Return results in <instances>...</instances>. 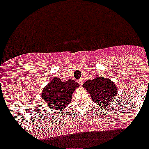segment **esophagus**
Listing matches in <instances>:
<instances>
[{
  "instance_id": "1",
  "label": "esophagus",
  "mask_w": 149,
  "mask_h": 149,
  "mask_svg": "<svg viewBox=\"0 0 149 149\" xmlns=\"http://www.w3.org/2000/svg\"><path fill=\"white\" fill-rule=\"evenodd\" d=\"M84 80H83V79H80V80H78V83H79V84H80V85H82L83 84H84Z\"/></svg>"
}]
</instances>
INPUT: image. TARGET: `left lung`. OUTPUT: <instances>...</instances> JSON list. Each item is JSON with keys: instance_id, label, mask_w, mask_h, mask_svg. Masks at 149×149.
Listing matches in <instances>:
<instances>
[{"instance_id": "left-lung-1", "label": "left lung", "mask_w": 149, "mask_h": 149, "mask_svg": "<svg viewBox=\"0 0 149 149\" xmlns=\"http://www.w3.org/2000/svg\"><path fill=\"white\" fill-rule=\"evenodd\" d=\"M83 86L89 92L93 101L104 107L110 105L117 93L115 84L105 77H98L89 80Z\"/></svg>"}]
</instances>
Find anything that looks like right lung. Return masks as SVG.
<instances>
[{
	"mask_svg": "<svg viewBox=\"0 0 149 149\" xmlns=\"http://www.w3.org/2000/svg\"><path fill=\"white\" fill-rule=\"evenodd\" d=\"M77 86L79 84L73 80L62 82L56 77L44 88L42 97L51 109L63 110L65 105L71 103L72 93Z\"/></svg>",
	"mask_w": 149,
	"mask_h": 149,
	"instance_id": "obj_1",
	"label": "right lung"
}]
</instances>
